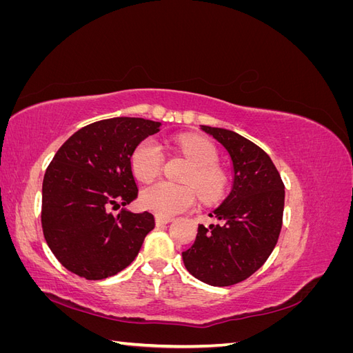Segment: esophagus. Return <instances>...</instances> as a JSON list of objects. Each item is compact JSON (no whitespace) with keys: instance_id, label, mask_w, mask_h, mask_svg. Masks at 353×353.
I'll return each instance as SVG.
<instances>
[{"instance_id":"34e87169","label":"esophagus","mask_w":353,"mask_h":353,"mask_svg":"<svg viewBox=\"0 0 353 353\" xmlns=\"http://www.w3.org/2000/svg\"><path fill=\"white\" fill-rule=\"evenodd\" d=\"M172 221H174V218H170V216H160V215H157L156 216V225L157 227L165 225V223H169V222H172Z\"/></svg>"}]
</instances>
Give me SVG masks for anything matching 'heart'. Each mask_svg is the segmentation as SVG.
<instances>
[{
    "label": "heart",
    "mask_w": 353,
    "mask_h": 353,
    "mask_svg": "<svg viewBox=\"0 0 353 353\" xmlns=\"http://www.w3.org/2000/svg\"><path fill=\"white\" fill-rule=\"evenodd\" d=\"M176 145L194 165L193 170L188 174V179L193 181L201 197L205 200L219 197L225 185V176L216 168L218 152L215 145L200 137H183L176 141ZM163 160L162 147L153 138H147L135 147L131 165L135 176L147 183L160 174ZM140 203L144 209L152 210L160 216H174L194 205L196 191L187 184L159 181L143 190Z\"/></svg>",
    "instance_id": "heart-1"
}]
</instances>
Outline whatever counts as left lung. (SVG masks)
I'll use <instances>...</instances> for the list:
<instances>
[{
    "mask_svg": "<svg viewBox=\"0 0 353 353\" xmlns=\"http://www.w3.org/2000/svg\"><path fill=\"white\" fill-rule=\"evenodd\" d=\"M228 153L232 169L230 194L199 225L194 244L183 252L187 271L215 287L237 284L258 271L272 253L283 225L284 184L266 154L240 134L201 125Z\"/></svg>",
    "mask_w": 353,
    "mask_h": 353,
    "instance_id": "left-lung-1",
    "label": "left lung"
}]
</instances>
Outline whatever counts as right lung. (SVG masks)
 Wrapping results in <instances>:
<instances>
[{"instance_id": "right-lung-1", "label": "right lung", "mask_w": 353, "mask_h": 353, "mask_svg": "<svg viewBox=\"0 0 353 353\" xmlns=\"http://www.w3.org/2000/svg\"><path fill=\"white\" fill-rule=\"evenodd\" d=\"M162 123L112 117L81 128L52 157L42 183L41 222L48 248L70 272L103 280L131 265L156 222L150 212L112 209L138 196L135 147Z\"/></svg>"}]
</instances>
